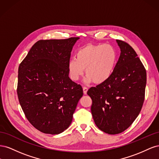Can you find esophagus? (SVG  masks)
Returning a JSON list of instances; mask_svg holds the SVG:
<instances>
[{"label": "esophagus", "mask_w": 159, "mask_h": 159, "mask_svg": "<svg viewBox=\"0 0 159 159\" xmlns=\"http://www.w3.org/2000/svg\"><path fill=\"white\" fill-rule=\"evenodd\" d=\"M88 90V88L87 87H83V91H84V94L87 93Z\"/></svg>", "instance_id": "obj_1"}]
</instances>
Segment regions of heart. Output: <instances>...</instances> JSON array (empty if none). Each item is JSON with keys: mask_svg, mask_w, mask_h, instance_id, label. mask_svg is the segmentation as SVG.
Returning <instances> with one entry per match:
<instances>
[{"mask_svg": "<svg viewBox=\"0 0 159 159\" xmlns=\"http://www.w3.org/2000/svg\"><path fill=\"white\" fill-rule=\"evenodd\" d=\"M117 52L110 44H89L77 51L68 64L70 78L78 81L84 74L85 81L102 84L110 78L117 61Z\"/></svg>", "mask_w": 159, "mask_h": 159, "instance_id": "heart-1", "label": "heart"}]
</instances>
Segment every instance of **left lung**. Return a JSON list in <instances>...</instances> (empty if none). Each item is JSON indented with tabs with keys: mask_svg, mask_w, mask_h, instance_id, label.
Here are the masks:
<instances>
[{
	"mask_svg": "<svg viewBox=\"0 0 159 159\" xmlns=\"http://www.w3.org/2000/svg\"><path fill=\"white\" fill-rule=\"evenodd\" d=\"M121 54L110 78L91 87V114L97 127L110 134L121 133L137 117L145 99L147 72L128 43L117 40Z\"/></svg>",
	"mask_w": 159,
	"mask_h": 159,
	"instance_id": "obj_1",
	"label": "left lung"
}]
</instances>
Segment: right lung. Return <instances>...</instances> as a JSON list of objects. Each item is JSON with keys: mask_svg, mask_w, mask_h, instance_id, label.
<instances>
[{"mask_svg": "<svg viewBox=\"0 0 159 159\" xmlns=\"http://www.w3.org/2000/svg\"><path fill=\"white\" fill-rule=\"evenodd\" d=\"M78 37L41 40L18 68L17 95L27 119L38 131L57 134L68 129L83 89L69 78L68 64Z\"/></svg>", "mask_w": 159, "mask_h": 159, "instance_id": "obj_1", "label": "right lung"}]
</instances>
